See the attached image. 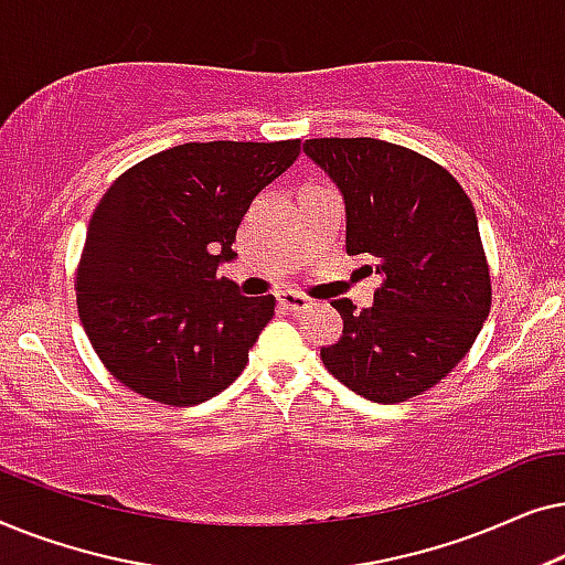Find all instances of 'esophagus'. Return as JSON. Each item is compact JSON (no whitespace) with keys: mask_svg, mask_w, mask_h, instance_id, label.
Here are the masks:
<instances>
[{"mask_svg":"<svg viewBox=\"0 0 565 565\" xmlns=\"http://www.w3.org/2000/svg\"><path fill=\"white\" fill-rule=\"evenodd\" d=\"M277 303H280L285 311H290V313H298V311H303V308H308L311 306V300H308L303 292H296V290H282V292H277Z\"/></svg>","mask_w":565,"mask_h":565,"instance_id":"obj_1","label":"esophagus"}]
</instances>
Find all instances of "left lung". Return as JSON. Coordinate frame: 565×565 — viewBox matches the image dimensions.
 Segmentation results:
<instances>
[{
    "mask_svg": "<svg viewBox=\"0 0 565 565\" xmlns=\"http://www.w3.org/2000/svg\"><path fill=\"white\" fill-rule=\"evenodd\" d=\"M306 157L344 198L347 254H370L375 303L344 319L321 350L331 375L375 404L437 385L473 347L491 308V275L473 203L445 167L377 138H311Z\"/></svg>",
    "mask_w": 565,
    "mask_h": 565,
    "instance_id": "1",
    "label": "left lung"
}]
</instances>
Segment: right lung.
<instances>
[{
  "label": "right lung",
  "mask_w": 565,
  "mask_h": 565,
  "mask_svg": "<svg viewBox=\"0 0 565 565\" xmlns=\"http://www.w3.org/2000/svg\"><path fill=\"white\" fill-rule=\"evenodd\" d=\"M300 141L182 143L122 172L89 218L76 306L92 350L138 396L195 406L249 362L275 298L215 277L252 200Z\"/></svg>",
  "instance_id": "right-lung-1"
}]
</instances>
